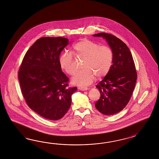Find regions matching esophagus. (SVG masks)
I'll return each instance as SVG.
<instances>
[{
    "mask_svg": "<svg viewBox=\"0 0 159 159\" xmlns=\"http://www.w3.org/2000/svg\"><path fill=\"white\" fill-rule=\"evenodd\" d=\"M79 89L80 90H82V91H85V90H87V87H79Z\"/></svg>",
    "mask_w": 159,
    "mask_h": 159,
    "instance_id": "34e87169",
    "label": "esophagus"
}]
</instances>
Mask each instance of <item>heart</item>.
I'll return each mask as SVG.
<instances>
[{
    "instance_id": "1",
    "label": "heart",
    "mask_w": 159,
    "mask_h": 159,
    "mask_svg": "<svg viewBox=\"0 0 159 159\" xmlns=\"http://www.w3.org/2000/svg\"><path fill=\"white\" fill-rule=\"evenodd\" d=\"M73 55L77 58H84L82 67L72 79L73 84L85 86L91 84L96 76L98 79L106 76L111 69L113 62V52L105 45H99L89 39H83L72 46ZM72 53L64 52L59 58L61 68L69 76L76 72L74 57Z\"/></svg>"
}]
</instances>
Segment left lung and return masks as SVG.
I'll return each instance as SVG.
<instances>
[{
	"label": "left lung",
	"instance_id": "1",
	"mask_svg": "<svg viewBox=\"0 0 159 159\" xmlns=\"http://www.w3.org/2000/svg\"><path fill=\"white\" fill-rule=\"evenodd\" d=\"M93 36L106 39L113 52L111 69L96 86L100 97L95 106L102 114L114 115L122 111L130 100L137 79L135 63L129 49L120 39L105 33Z\"/></svg>",
	"mask_w": 159,
	"mask_h": 159
}]
</instances>
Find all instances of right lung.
Here are the masks:
<instances>
[{"mask_svg": "<svg viewBox=\"0 0 159 159\" xmlns=\"http://www.w3.org/2000/svg\"><path fill=\"white\" fill-rule=\"evenodd\" d=\"M68 39L42 37L24 55L18 72L22 95L29 107L42 117L58 120L71 106L77 87H68L69 78L59 63Z\"/></svg>", "mask_w": 159, "mask_h": 159, "instance_id": "right-lung-1", "label": "right lung"}]
</instances>
